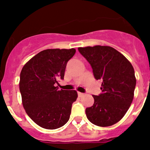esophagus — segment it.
<instances>
[{
	"label": "esophagus",
	"mask_w": 150,
	"mask_h": 150,
	"mask_svg": "<svg viewBox=\"0 0 150 150\" xmlns=\"http://www.w3.org/2000/svg\"><path fill=\"white\" fill-rule=\"evenodd\" d=\"M77 94H78L79 97H82V96H84L83 93H81V92H78V93H77Z\"/></svg>",
	"instance_id": "esophagus-1"
}]
</instances>
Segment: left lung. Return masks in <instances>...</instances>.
I'll use <instances>...</instances> for the list:
<instances>
[{
  "label": "left lung",
  "mask_w": 150,
  "mask_h": 150,
  "mask_svg": "<svg viewBox=\"0 0 150 150\" xmlns=\"http://www.w3.org/2000/svg\"><path fill=\"white\" fill-rule=\"evenodd\" d=\"M88 61L96 80H101V93L93 95V106L85 110L87 118L101 127L112 125L130 108L136 85L135 71L128 60L111 46L78 48Z\"/></svg>",
  "instance_id": "8db88e82"
}]
</instances>
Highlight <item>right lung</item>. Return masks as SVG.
<instances>
[{"instance_id":"obj_1","label":"right lung","mask_w":150,"mask_h":150,"mask_svg":"<svg viewBox=\"0 0 150 150\" xmlns=\"http://www.w3.org/2000/svg\"><path fill=\"white\" fill-rule=\"evenodd\" d=\"M75 49H46L27 62L20 73V91L26 113L38 125L53 130L70 118L75 90H59L56 84L64 79L68 61Z\"/></svg>"}]
</instances>
